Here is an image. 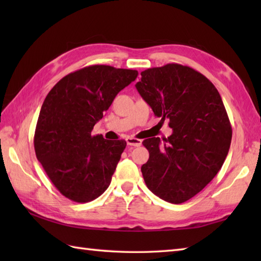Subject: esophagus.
<instances>
[{
    "instance_id": "34e87169",
    "label": "esophagus",
    "mask_w": 261,
    "mask_h": 261,
    "mask_svg": "<svg viewBox=\"0 0 261 261\" xmlns=\"http://www.w3.org/2000/svg\"><path fill=\"white\" fill-rule=\"evenodd\" d=\"M127 146H132V147H140L142 145V141L139 139H136V138L132 137H127L125 139Z\"/></svg>"
}]
</instances>
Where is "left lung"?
<instances>
[{
  "label": "left lung",
  "mask_w": 261,
  "mask_h": 261,
  "mask_svg": "<svg viewBox=\"0 0 261 261\" xmlns=\"http://www.w3.org/2000/svg\"><path fill=\"white\" fill-rule=\"evenodd\" d=\"M136 87L173 129L163 141L142 142L149 151L143 179L164 201L184 203L214 178L229 152L232 129L222 98L206 77L179 64L141 71Z\"/></svg>",
  "instance_id": "obj_1"
}]
</instances>
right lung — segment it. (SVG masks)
<instances>
[{
  "instance_id": "right-lung-1",
  "label": "right lung",
  "mask_w": 261,
  "mask_h": 261,
  "mask_svg": "<svg viewBox=\"0 0 261 261\" xmlns=\"http://www.w3.org/2000/svg\"><path fill=\"white\" fill-rule=\"evenodd\" d=\"M137 70L93 65L63 77L48 93L35 132L37 159L55 187L77 203L107 191L124 140H107L92 130Z\"/></svg>"
}]
</instances>
